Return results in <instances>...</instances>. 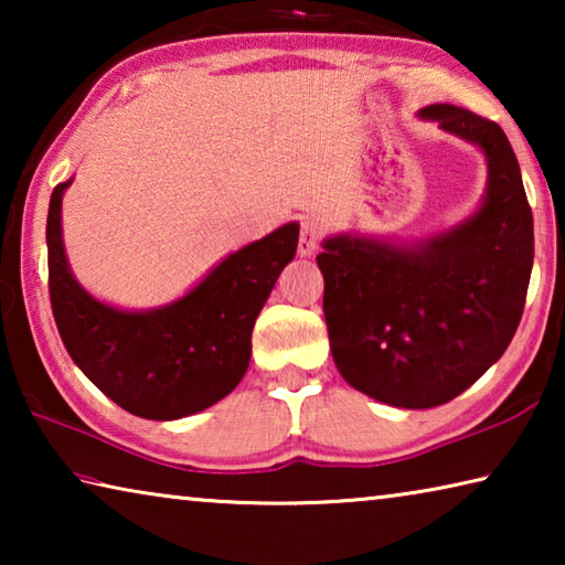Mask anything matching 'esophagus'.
I'll return each instance as SVG.
<instances>
[{
    "label": "esophagus",
    "instance_id": "obj_1",
    "mask_svg": "<svg viewBox=\"0 0 565 565\" xmlns=\"http://www.w3.org/2000/svg\"><path fill=\"white\" fill-rule=\"evenodd\" d=\"M321 222L319 218L313 216H306L301 218V234H299V254L301 256H311L313 252H317L319 244H321Z\"/></svg>",
    "mask_w": 565,
    "mask_h": 565
}]
</instances>
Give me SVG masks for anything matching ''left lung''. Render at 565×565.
<instances>
[{
    "label": "left lung",
    "instance_id": "8db88e82",
    "mask_svg": "<svg viewBox=\"0 0 565 565\" xmlns=\"http://www.w3.org/2000/svg\"><path fill=\"white\" fill-rule=\"evenodd\" d=\"M418 114L483 149L481 209L414 246L341 234L317 256L339 374L398 408L448 404L503 356L533 269V214L503 129L454 104Z\"/></svg>",
    "mask_w": 565,
    "mask_h": 565
}]
</instances>
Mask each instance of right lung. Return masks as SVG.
<instances>
[{"label": "right lung", "mask_w": 565, "mask_h": 565, "mask_svg": "<svg viewBox=\"0 0 565 565\" xmlns=\"http://www.w3.org/2000/svg\"><path fill=\"white\" fill-rule=\"evenodd\" d=\"M56 184L46 216L50 299L72 361L102 394L134 416L174 420L232 394L252 359V329L284 266L299 224L238 248L184 299L151 311H121L76 284L62 244Z\"/></svg>", "instance_id": "right-lung-1"}]
</instances>
